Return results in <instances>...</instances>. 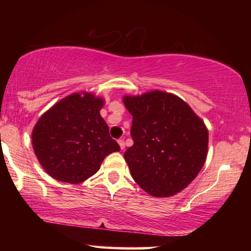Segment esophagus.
Instances as JSON below:
<instances>
[{"label":"esophagus","instance_id":"1","mask_svg":"<svg viewBox=\"0 0 251 251\" xmlns=\"http://www.w3.org/2000/svg\"><path fill=\"white\" fill-rule=\"evenodd\" d=\"M118 143H119L120 147H121V150H125V146H126V144H125V139L120 138V139L118 140Z\"/></svg>","mask_w":251,"mask_h":251}]
</instances>
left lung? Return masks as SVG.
<instances>
[{
    "label": "left lung",
    "mask_w": 251,
    "mask_h": 251,
    "mask_svg": "<svg viewBox=\"0 0 251 251\" xmlns=\"http://www.w3.org/2000/svg\"><path fill=\"white\" fill-rule=\"evenodd\" d=\"M132 115L133 145L125 152L137 184L156 198L177 194L203 167L209 133L204 122L187 102L161 90L125 96Z\"/></svg>",
    "instance_id": "obj_1"
}]
</instances>
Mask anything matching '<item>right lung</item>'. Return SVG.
Returning <instances> with one entry per match:
<instances>
[{"label":"right lung","instance_id":"obj_1","mask_svg":"<svg viewBox=\"0 0 251 251\" xmlns=\"http://www.w3.org/2000/svg\"><path fill=\"white\" fill-rule=\"evenodd\" d=\"M105 100L87 91L56 102L36 122L34 153L53 179L78 184L94 176L108 154L119 152L100 109Z\"/></svg>","mask_w":251,"mask_h":251}]
</instances>
